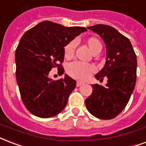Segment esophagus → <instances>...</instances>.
<instances>
[{"mask_svg": "<svg viewBox=\"0 0 146 146\" xmlns=\"http://www.w3.org/2000/svg\"><path fill=\"white\" fill-rule=\"evenodd\" d=\"M82 84H83V83H81V82H77V83H76V86H80L81 85H82Z\"/></svg>", "mask_w": 146, "mask_h": 146, "instance_id": "1", "label": "esophagus"}]
</instances>
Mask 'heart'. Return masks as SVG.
<instances>
[{
  "label": "heart",
  "instance_id": "heart-1",
  "mask_svg": "<svg viewBox=\"0 0 146 146\" xmlns=\"http://www.w3.org/2000/svg\"><path fill=\"white\" fill-rule=\"evenodd\" d=\"M86 43L89 46L91 52L94 55H97L102 50V43L96 37L91 36L86 40ZM75 41H70L64 47V56L66 59H71L74 54ZM95 66L92 64H86L80 62H73L70 63L66 68V72L71 77L78 80H86L91 74L95 72Z\"/></svg>",
  "mask_w": 146,
  "mask_h": 146
}]
</instances>
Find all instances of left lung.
<instances>
[{
    "mask_svg": "<svg viewBox=\"0 0 146 146\" xmlns=\"http://www.w3.org/2000/svg\"><path fill=\"white\" fill-rule=\"evenodd\" d=\"M100 35L106 46L104 67L96 80L106 76L105 86L93 84V93L85 100L88 111L102 119L115 118L125 109L136 82L137 58L129 40L113 27L96 24L87 27Z\"/></svg>",
    "mask_w": 146,
    "mask_h": 146,
    "instance_id": "left-lung-1",
    "label": "left lung"
}]
</instances>
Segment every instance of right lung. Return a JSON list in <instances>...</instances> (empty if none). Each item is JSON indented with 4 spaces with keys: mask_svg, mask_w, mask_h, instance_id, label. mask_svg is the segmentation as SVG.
<instances>
[{
    "mask_svg": "<svg viewBox=\"0 0 146 146\" xmlns=\"http://www.w3.org/2000/svg\"><path fill=\"white\" fill-rule=\"evenodd\" d=\"M86 31L82 27H66L46 21L22 36L15 52L16 78L22 101L33 115L50 118L65 108L76 82L66 74L53 80L49 73L57 67L63 74L64 46Z\"/></svg>",
    "mask_w": 146,
    "mask_h": 146,
    "instance_id": "add662e5",
    "label": "right lung"
}]
</instances>
